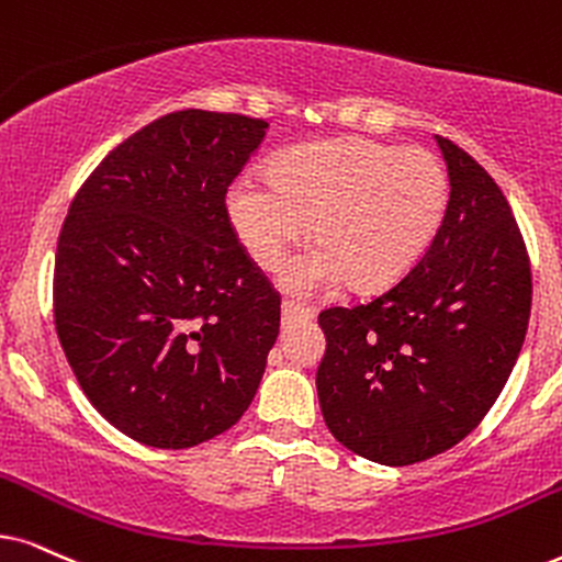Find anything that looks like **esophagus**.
I'll return each mask as SVG.
<instances>
[{
	"label": "esophagus",
	"mask_w": 562,
	"mask_h": 562,
	"mask_svg": "<svg viewBox=\"0 0 562 562\" xmlns=\"http://www.w3.org/2000/svg\"><path fill=\"white\" fill-rule=\"evenodd\" d=\"M311 318H314V311L311 308H305V305L293 303V301H282V324L285 326L311 322Z\"/></svg>",
	"instance_id": "1"
}]
</instances>
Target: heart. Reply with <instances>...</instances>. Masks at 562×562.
<instances>
[{
	"mask_svg": "<svg viewBox=\"0 0 562 562\" xmlns=\"http://www.w3.org/2000/svg\"><path fill=\"white\" fill-rule=\"evenodd\" d=\"M446 207L449 176L436 155L368 137L290 147L269 179L240 176L225 196L233 231L261 269L280 267L314 223L318 244L280 274L297 297L350 280L358 290L400 282L438 236Z\"/></svg>",
	"mask_w": 562,
	"mask_h": 562,
	"instance_id": "b5f03b06",
	"label": "heart"
}]
</instances>
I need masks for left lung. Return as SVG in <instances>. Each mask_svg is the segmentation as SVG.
Wrapping results in <instances>:
<instances>
[{
  "mask_svg": "<svg viewBox=\"0 0 562 562\" xmlns=\"http://www.w3.org/2000/svg\"><path fill=\"white\" fill-rule=\"evenodd\" d=\"M436 142L451 194L425 257L371 303L318 316L326 428L386 467L470 436L506 386L529 326L531 269L508 199L472 155Z\"/></svg>",
  "mask_w": 562,
  "mask_h": 562,
  "instance_id": "1",
  "label": "left lung"
}]
</instances>
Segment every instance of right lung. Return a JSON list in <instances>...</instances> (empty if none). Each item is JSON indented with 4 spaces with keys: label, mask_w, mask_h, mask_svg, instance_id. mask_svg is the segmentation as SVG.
<instances>
[{
    "label": "right lung",
    "mask_w": 562,
    "mask_h": 562,
    "mask_svg": "<svg viewBox=\"0 0 562 562\" xmlns=\"http://www.w3.org/2000/svg\"><path fill=\"white\" fill-rule=\"evenodd\" d=\"M267 122L187 109L105 155L56 246L54 316L92 407L189 449L240 420L280 334V295L231 228L225 191Z\"/></svg>",
    "instance_id": "right-lung-1"
}]
</instances>
